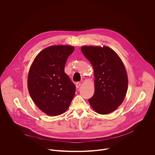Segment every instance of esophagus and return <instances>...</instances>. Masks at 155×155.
I'll return each instance as SVG.
<instances>
[{
	"label": "esophagus",
	"instance_id": "obj_1",
	"mask_svg": "<svg viewBox=\"0 0 155 155\" xmlns=\"http://www.w3.org/2000/svg\"><path fill=\"white\" fill-rule=\"evenodd\" d=\"M81 86V83H77V84H76V87L77 88V89H78V88H79V87Z\"/></svg>",
	"mask_w": 155,
	"mask_h": 155
}]
</instances>
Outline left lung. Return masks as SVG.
Returning a JSON list of instances; mask_svg holds the SVG:
<instances>
[{"instance_id":"obj_1","label":"left lung","mask_w":155,"mask_h":155,"mask_svg":"<svg viewBox=\"0 0 155 155\" xmlns=\"http://www.w3.org/2000/svg\"><path fill=\"white\" fill-rule=\"evenodd\" d=\"M91 63L94 74L95 91L88 99L95 111L102 115L111 113L121 104L127 89V75L118 54L108 47H81Z\"/></svg>"}]
</instances>
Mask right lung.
<instances>
[{"instance_id":"1","label":"right lung","mask_w":155,"mask_h":155,"mask_svg":"<svg viewBox=\"0 0 155 155\" xmlns=\"http://www.w3.org/2000/svg\"><path fill=\"white\" fill-rule=\"evenodd\" d=\"M74 47L68 45L48 47L35 57L29 69L28 86L34 103L50 116L64 113L75 93V85L64 72L68 57Z\"/></svg>"}]
</instances>
